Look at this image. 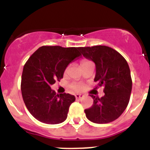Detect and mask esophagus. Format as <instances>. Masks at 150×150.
I'll use <instances>...</instances> for the list:
<instances>
[{
    "label": "esophagus",
    "mask_w": 150,
    "mask_h": 150,
    "mask_svg": "<svg viewBox=\"0 0 150 150\" xmlns=\"http://www.w3.org/2000/svg\"><path fill=\"white\" fill-rule=\"evenodd\" d=\"M83 96H84L82 95V94H76V95H75V98H76L77 99H81L82 98H83Z\"/></svg>",
    "instance_id": "1"
}]
</instances>
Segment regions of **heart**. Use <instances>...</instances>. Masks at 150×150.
<instances>
[{
  "mask_svg": "<svg viewBox=\"0 0 150 150\" xmlns=\"http://www.w3.org/2000/svg\"><path fill=\"white\" fill-rule=\"evenodd\" d=\"M87 62H89V60H83V61L81 62V65L83 64V63H87ZM72 87V90H74L75 91H82V90H83V88H84V86H83V84H81V83H78V84L72 85V87Z\"/></svg>",
  "mask_w": 150,
  "mask_h": 150,
  "instance_id": "obj_1",
  "label": "heart"
}]
</instances>
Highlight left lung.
<instances>
[{"instance_id":"8db88e82","label":"left lung","mask_w":150,"mask_h":150,"mask_svg":"<svg viewBox=\"0 0 150 150\" xmlns=\"http://www.w3.org/2000/svg\"><path fill=\"white\" fill-rule=\"evenodd\" d=\"M78 49L84 57L95 63L94 81L98 87H104L105 93L102 98L91 95L93 105L84 110L86 117L95 123L113 122L123 113L130 99L132 81L129 64L119 52L105 45Z\"/></svg>"}]
</instances>
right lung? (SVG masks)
I'll use <instances>...</instances> for the list:
<instances>
[{"label":"right lung","instance_id":"right-lung-1","mask_svg":"<svg viewBox=\"0 0 150 150\" xmlns=\"http://www.w3.org/2000/svg\"><path fill=\"white\" fill-rule=\"evenodd\" d=\"M79 48L40 47L30 57L23 68L21 90L27 108L37 120L58 124L67 118L75 97L69 93L56 95L51 85L60 81L67 66L80 57Z\"/></svg>","mask_w":150,"mask_h":150}]
</instances>
